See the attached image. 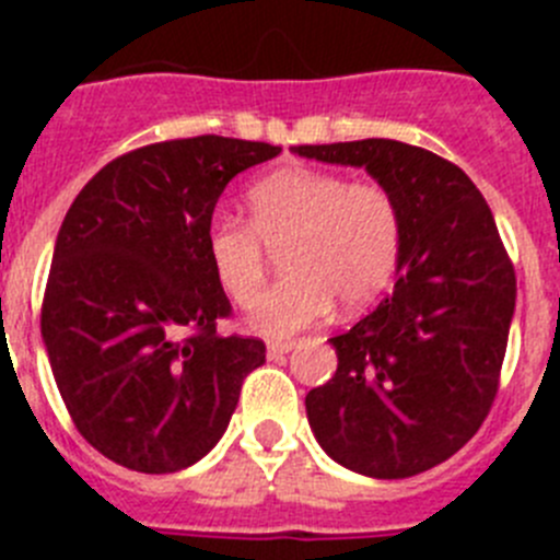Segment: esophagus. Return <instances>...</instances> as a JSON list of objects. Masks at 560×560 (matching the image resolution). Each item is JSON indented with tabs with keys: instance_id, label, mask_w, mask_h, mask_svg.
Segmentation results:
<instances>
[{
	"instance_id": "34e87169",
	"label": "esophagus",
	"mask_w": 560,
	"mask_h": 560,
	"mask_svg": "<svg viewBox=\"0 0 560 560\" xmlns=\"http://www.w3.org/2000/svg\"><path fill=\"white\" fill-rule=\"evenodd\" d=\"M296 341L294 339H275L266 345V350H269V355H280V353H289V350H294Z\"/></svg>"
}]
</instances>
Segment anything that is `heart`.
<instances>
[{
    "label": "heart",
    "instance_id": "heart-1",
    "mask_svg": "<svg viewBox=\"0 0 560 560\" xmlns=\"http://www.w3.org/2000/svg\"><path fill=\"white\" fill-rule=\"evenodd\" d=\"M246 221L249 226L210 224L207 260L232 303L252 308L269 271L260 244L283 246V283L249 316V328L264 336H289L319 323L334 300L345 311L364 308L398 264V205L373 182L311 167L275 171L246 192Z\"/></svg>",
    "mask_w": 560,
    "mask_h": 560
}]
</instances>
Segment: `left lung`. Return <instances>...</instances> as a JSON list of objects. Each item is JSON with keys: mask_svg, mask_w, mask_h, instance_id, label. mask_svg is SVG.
Here are the masks:
<instances>
[{"mask_svg": "<svg viewBox=\"0 0 560 560\" xmlns=\"http://www.w3.org/2000/svg\"><path fill=\"white\" fill-rule=\"evenodd\" d=\"M291 151L364 167L400 212L393 294L330 339L339 368L305 395L311 432L330 459L364 477L429 471L477 434L499 389L516 271L491 207L427 148L355 140Z\"/></svg>", "mask_w": 560, "mask_h": 560, "instance_id": "8db88e82", "label": "left lung"}]
</instances>
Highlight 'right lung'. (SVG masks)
<instances>
[{
	"mask_svg": "<svg viewBox=\"0 0 560 560\" xmlns=\"http://www.w3.org/2000/svg\"><path fill=\"white\" fill-rule=\"evenodd\" d=\"M280 151L215 133L156 142L108 162L69 207L42 339L67 412L103 457L173 474L230 427L266 345L215 330L232 308L207 230L237 173Z\"/></svg>",
	"mask_w": 560,
	"mask_h": 560,
	"instance_id": "add662e5",
	"label": "right lung"
}]
</instances>
